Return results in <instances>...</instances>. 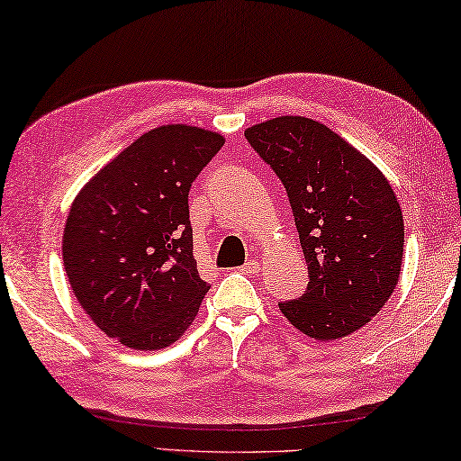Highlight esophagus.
<instances>
[{
  "label": "esophagus",
  "instance_id": "obj_1",
  "mask_svg": "<svg viewBox=\"0 0 461 461\" xmlns=\"http://www.w3.org/2000/svg\"><path fill=\"white\" fill-rule=\"evenodd\" d=\"M240 271L245 273V276H257V273L261 271V265H259V261H255V259H251V261H247L243 267H239Z\"/></svg>",
  "mask_w": 461,
  "mask_h": 461
}]
</instances>
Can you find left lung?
I'll list each match as a JSON object with an SVG mask.
<instances>
[{"mask_svg":"<svg viewBox=\"0 0 461 461\" xmlns=\"http://www.w3.org/2000/svg\"><path fill=\"white\" fill-rule=\"evenodd\" d=\"M245 137L285 185L308 263L305 294L279 310L316 340L357 332L381 312L401 273L405 226L389 180L313 119H269Z\"/></svg>","mask_w":461,"mask_h":461,"instance_id":"1","label":"left lung"}]
</instances>
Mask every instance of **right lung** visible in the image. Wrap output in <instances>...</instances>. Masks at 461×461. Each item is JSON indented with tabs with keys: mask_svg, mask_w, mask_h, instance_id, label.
Wrapping results in <instances>:
<instances>
[{
	"mask_svg": "<svg viewBox=\"0 0 461 461\" xmlns=\"http://www.w3.org/2000/svg\"><path fill=\"white\" fill-rule=\"evenodd\" d=\"M222 135L161 125L109 161L70 206L62 261L96 326L133 350H161L194 321L210 285L192 255L188 194Z\"/></svg>",
	"mask_w": 461,
	"mask_h": 461,
	"instance_id": "add662e5",
	"label": "right lung"
}]
</instances>
